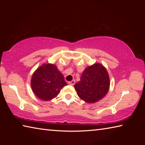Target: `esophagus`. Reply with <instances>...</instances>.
I'll list each match as a JSON object with an SVG mask.
<instances>
[{"instance_id":"obj_1","label":"esophagus","mask_w":145,"mask_h":145,"mask_svg":"<svg viewBox=\"0 0 145 145\" xmlns=\"http://www.w3.org/2000/svg\"><path fill=\"white\" fill-rule=\"evenodd\" d=\"M68 84H70V85L73 86V85H74V84H75V80H72V81L68 82Z\"/></svg>"}]
</instances>
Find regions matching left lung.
<instances>
[{"mask_svg": "<svg viewBox=\"0 0 145 145\" xmlns=\"http://www.w3.org/2000/svg\"><path fill=\"white\" fill-rule=\"evenodd\" d=\"M109 86V73L100 63H95L85 68L80 81L74 85L80 99L89 104L102 99L107 95Z\"/></svg>", "mask_w": 145, "mask_h": 145, "instance_id": "8db88e82", "label": "left lung"}]
</instances>
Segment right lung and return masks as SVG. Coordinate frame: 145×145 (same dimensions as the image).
I'll use <instances>...</instances> for the list:
<instances>
[{
    "instance_id": "right-lung-1",
    "label": "right lung",
    "mask_w": 145,
    "mask_h": 145,
    "mask_svg": "<svg viewBox=\"0 0 145 145\" xmlns=\"http://www.w3.org/2000/svg\"><path fill=\"white\" fill-rule=\"evenodd\" d=\"M31 85L36 97L44 101H49L57 97L67 83L56 65L44 63L33 73Z\"/></svg>"
}]
</instances>
